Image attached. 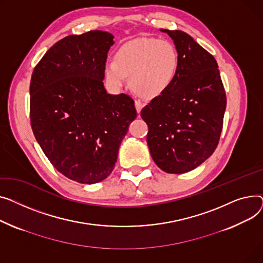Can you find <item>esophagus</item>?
I'll use <instances>...</instances> for the list:
<instances>
[{
  "instance_id": "34e87169",
  "label": "esophagus",
  "mask_w": 263,
  "mask_h": 263,
  "mask_svg": "<svg viewBox=\"0 0 263 263\" xmlns=\"http://www.w3.org/2000/svg\"><path fill=\"white\" fill-rule=\"evenodd\" d=\"M135 106H136V109H137V112L140 114L142 107H143V103L140 101V100H136L135 101Z\"/></svg>"
}]
</instances>
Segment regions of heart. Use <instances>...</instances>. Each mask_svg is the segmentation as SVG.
<instances>
[{
	"label": "heart",
	"mask_w": 263,
	"mask_h": 263,
	"mask_svg": "<svg viewBox=\"0 0 263 263\" xmlns=\"http://www.w3.org/2000/svg\"><path fill=\"white\" fill-rule=\"evenodd\" d=\"M178 69V53L168 41L137 38L122 44L116 60L105 63L104 73L111 89L120 91L127 76L132 88L145 99L160 97L172 85Z\"/></svg>",
	"instance_id": "1"
}]
</instances>
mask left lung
<instances>
[{
    "label": "left lung",
    "mask_w": 263,
    "mask_h": 263,
    "mask_svg": "<svg viewBox=\"0 0 263 263\" xmlns=\"http://www.w3.org/2000/svg\"><path fill=\"white\" fill-rule=\"evenodd\" d=\"M173 40L178 69L172 85L141 110L148 126L151 156L162 171L181 174L208 159L217 148L226 95L217 60L190 35L161 28Z\"/></svg>",
    "instance_id": "left-lung-1"
}]
</instances>
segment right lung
Returning a JSON list of instances; mask_svg holds the SVG:
<instances>
[{
  "mask_svg": "<svg viewBox=\"0 0 263 263\" xmlns=\"http://www.w3.org/2000/svg\"><path fill=\"white\" fill-rule=\"evenodd\" d=\"M114 35L90 30L56 42L30 80V124L57 171L80 183H97L112 172L120 144L136 119L134 100L104 87Z\"/></svg>",
  "mask_w": 263,
  "mask_h": 263,
  "instance_id": "1",
  "label": "right lung"
}]
</instances>
